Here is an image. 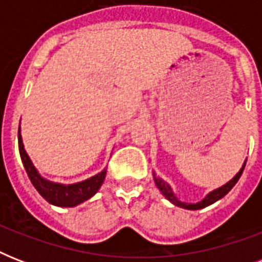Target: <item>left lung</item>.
Wrapping results in <instances>:
<instances>
[{
  "instance_id": "8db88e82",
  "label": "left lung",
  "mask_w": 262,
  "mask_h": 262,
  "mask_svg": "<svg viewBox=\"0 0 262 262\" xmlns=\"http://www.w3.org/2000/svg\"><path fill=\"white\" fill-rule=\"evenodd\" d=\"M245 164H246V162L244 163V166H242V168L239 170V172H238V174H236L235 177L231 179V181H228L226 185H223V186L219 187V189H216V190L211 191L209 194H207V197H205V199H203L201 201H199V203H195V204L182 203V201H179V200L175 197L174 193H172L171 187L168 186L167 183L164 182L163 179L159 178V177H156L155 174H154V179H155L156 186L159 187V190L163 193V195L168 200V201H171V203L174 204V205H177V207H181V208H185V209H191V211H195V209H201V208H205V207H208V205H211V204L216 203L217 200L223 199L224 195L227 194L228 191L231 190L232 187L235 186V183L238 182V179L241 178V175H242V172H244Z\"/></svg>"
}]
</instances>
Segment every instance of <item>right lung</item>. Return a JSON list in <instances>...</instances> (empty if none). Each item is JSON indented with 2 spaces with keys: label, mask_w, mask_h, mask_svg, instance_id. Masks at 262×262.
I'll return each instance as SVG.
<instances>
[{
  "label": "right lung",
  "mask_w": 262,
  "mask_h": 262,
  "mask_svg": "<svg viewBox=\"0 0 262 262\" xmlns=\"http://www.w3.org/2000/svg\"><path fill=\"white\" fill-rule=\"evenodd\" d=\"M18 151H20L21 162L28 174V178L35 189L46 201L57 207H76L85 200L91 199L99 190V187L102 186L103 181L106 178V170L91 177L90 179H85L83 182L73 183V185H61V183L50 182L42 178L24 149L21 135H20V126H18Z\"/></svg>",
  "instance_id": "add662e5"
}]
</instances>
